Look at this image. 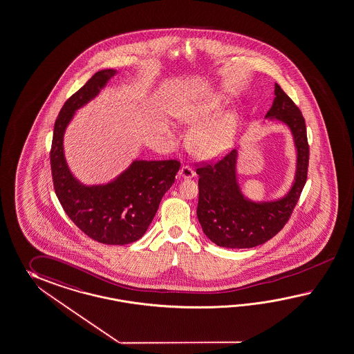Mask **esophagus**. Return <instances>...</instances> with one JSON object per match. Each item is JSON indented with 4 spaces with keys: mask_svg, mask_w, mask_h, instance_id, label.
Instances as JSON below:
<instances>
[{
    "mask_svg": "<svg viewBox=\"0 0 354 354\" xmlns=\"http://www.w3.org/2000/svg\"><path fill=\"white\" fill-rule=\"evenodd\" d=\"M179 175H180L181 178H184V179H190V178H193L196 175V173H194L193 167L189 166V165H183L180 171H179Z\"/></svg>",
    "mask_w": 354,
    "mask_h": 354,
    "instance_id": "1",
    "label": "esophagus"
}]
</instances>
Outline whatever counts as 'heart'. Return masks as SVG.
Here are the masks:
<instances>
[{
  "mask_svg": "<svg viewBox=\"0 0 354 354\" xmlns=\"http://www.w3.org/2000/svg\"><path fill=\"white\" fill-rule=\"evenodd\" d=\"M221 110L220 98L215 95L193 98L181 106L179 116L192 127H199L192 137L190 147L202 157H217L233 145L238 118L233 113H225L212 120Z\"/></svg>",
  "mask_w": 354,
  "mask_h": 354,
  "instance_id": "b5f03b06",
  "label": "heart"
}]
</instances>
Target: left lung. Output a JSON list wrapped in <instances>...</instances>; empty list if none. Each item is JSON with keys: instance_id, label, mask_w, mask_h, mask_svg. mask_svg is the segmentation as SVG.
Instances as JSON below:
<instances>
[{"instance_id": "8db88e82", "label": "left lung", "mask_w": 354, "mask_h": 354, "mask_svg": "<svg viewBox=\"0 0 354 354\" xmlns=\"http://www.w3.org/2000/svg\"><path fill=\"white\" fill-rule=\"evenodd\" d=\"M266 118L283 121L292 130L297 148L295 181L284 198L252 202L244 198L236 181V149L216 162H202L196 170L199 175L197 217L203 233L218 247L253 248L274 238L290 218L307 180L310 146L306 121L279 84Z\"/></svg>"}]
</instances>
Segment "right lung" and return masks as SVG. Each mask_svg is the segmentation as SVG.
<instances>
[{"label": "right lung", "instance_id": "1", "mask_svg": "<svg viewBox=\"0 0 354 354\" xmlns=\"http://www.w3.org/2000/svg\"><path fill=\"white\" fill-rule=\"evenodd\" d=\"M115 74L111 69L97 71L64 104L55 121L50 162L55 193L70 220L93 241L122 245L146 233L180 162L134 161L118 179L95 187H86L71 175L64 157L65 129L75 110L98 95Z\"/></svg>", "mask_w": 354, "mask_h": 354}]
</instances>
